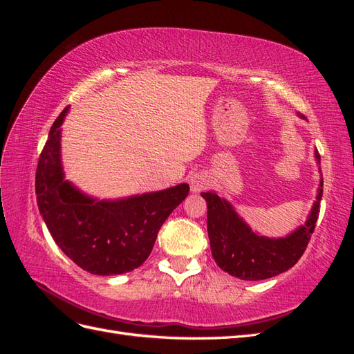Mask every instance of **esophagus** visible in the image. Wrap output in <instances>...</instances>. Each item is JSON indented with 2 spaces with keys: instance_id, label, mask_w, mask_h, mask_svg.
I'll use <instances>...</instances> for the list:
<instances>
[{
  "instance_id": "34e87169",
  "label": "esophagus",
  "mask_w": 354,
  "mask_h": 354,
  "mask_svg": "<svg viewBox=\"0 0 354 354\" xmlns=\"http://www.w3.org/2000/svg\"><path fill=\"white\" fill-rule=\"evenodd\" d=\"M209 186V180L203 174H195L190 177V189L192 192H202Z\"/></svg>"
}]
</instances>
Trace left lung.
<instances>
[{"label": "left lung", "instance_id": "obj_1", "mask_svg": "<svg viewBox=\"0 0 354 354\" xmlns=\"http://www.w3.org/2000/svg\"><path fill=\"white\" fill-rule=\"evenodd\" d=\"M316 159L320 155L316 151ZM324 194V177L320 178L316 202L306 224L286 238L270 239L259 236L238 216L227 201L214 192H203L207 201V227L214 260L221 270L243 281L269 279L286 272L301 259L315 232Z\"/></svg>", "mask_w": 354, "mask_h": 354}]
</instances>
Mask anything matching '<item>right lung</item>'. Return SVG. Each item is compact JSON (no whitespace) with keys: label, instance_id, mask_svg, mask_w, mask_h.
I'll return each mask as SVG.
<instances>
[{"label":"right lung","instance_id":"right-lung-1","mask_svg":"<svg viewBox=\"0 0 354 354\" xmlns=\"http://www.w3.org/2000/svg\"><path fill=\"white\" fill-rule=\"evenodd\" d=\"M68 109L53 124L39 155V212L59 248L81 269L99 276L131 272L151 255L160 226L189 195V185L121 201L85 196L65 180L60 164V125Z\"/></svg>","mask_w":354,"mask_h":354}]
</instances>
